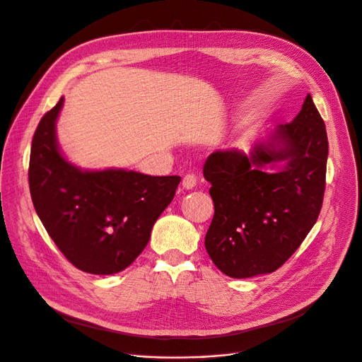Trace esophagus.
Returning a JSON list of instances; mask_svg holds the SVG:
<instances>
[{
    "mask_svg": "<svg viewBox=\"0 0 362 362\" xmlns=\"http://www.w3.org/2000/svg\"><path fill=\"white\" fill-rule=\"evenodd\" d=\"M182 185L185 189H193L196 186V176L193 173H187L183 180H182Z\"/></svg>",
    "mask_w": 362,
    "mask_h": 362,
    "instance_id": "34e87169",
    "label": "esophagus"
}]
</instances>
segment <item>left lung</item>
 Masks as SVG:
<instances>
[{
  "instance_id": "obj_1",
  "label": "left lung",
  "mask_w": 362,
  "mask_h": 362,
  "mask_svg": "<svg viewBox=\"0 0 362 362\" xmlns=\"http://www.w3.org/2000/svg\"><path fill=\"white\" fill-rule=\"evenodd\" d=\"M327 160L325 122L310 93L291 122L277 125L272 143L218 150L204 176L215 205L205 237L214 264L233 279L273 273L300 247L320 214ZM285 164L267 174V164Z\"/></svg>"
}]
</instances>
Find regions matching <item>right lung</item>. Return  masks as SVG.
<instances>
[{
	"mask_svg": "<svg viewBox=\"0 0 362 362\" xmlns=\"http://www.w3.org/2000/svg\"><path fill=\"white\" fill-rule=\"evenodd\" d=\"M63 98L43 115L31 141V201L47 234L72 264L115 274L146 248L151 228L173 201L180 176L81 170L62 156L56 119Z\"/></svg>",
	"mask_w": 362,
	"mask_h": 362,
	"instance_id": "right-lung-1",
	"label": "right lung"
}]
</instances>
